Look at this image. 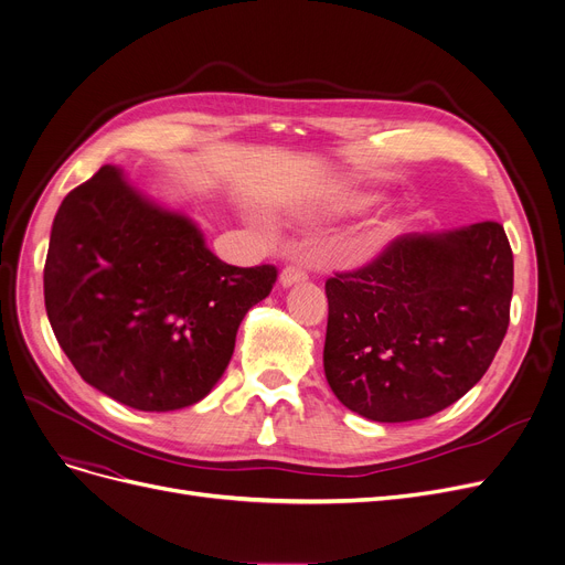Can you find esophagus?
Segmentation results:
<instances>
[{"mask_svg": "<svg viewBox=\"0 0 565 565\" xmlns=\"http://www.w3.org/2000/svg\"><path fill=\"white\" fill-rule=\"evenodd\" d=\"M305 279H307V273H305L302 267H298V265H288V267H284V269H281V275H279V284H281L284 288L296 286V284L305 281Z\"/></svg>", "mask_w": 565, "mask_h": 565, "instance_id": "esophagus-1", "label": "esophagus"}]
</instances>
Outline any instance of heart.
I'll return each mask as SVG.
<instances>
[{
	"instance_id": "obj_1",
	"label": "heart",
	"mask_w": 565,
	"mask_h": 565,
	"mask_svg": "<svg viewBox=\"0 0 565 565\" xmlns=\"http://www.w3.org/2000/svg\"><path fill=\"white\" fill-rule=\"evenodd\" d=\"M370 201H372V195H366V193H351V195H343V199L337 203V207H339V210H360V207H364ZM387 231H390V224H387V222H374V226H372V235H374V237H383Z\"/></svg>"
}]
</instances>
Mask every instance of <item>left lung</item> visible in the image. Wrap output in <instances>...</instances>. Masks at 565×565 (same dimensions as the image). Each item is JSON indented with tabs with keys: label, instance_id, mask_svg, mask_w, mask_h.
Listing matches in <instances>:
<instances>
[{
	"label": "left lung",
	"instance_id": "8db88e82",
	"mask_svg": "<svg viewBox=\"0 0 565 565\" xmlns=\"http://www.w3.org/2000/svg\"><path fill=\"white\" fill-rule=\"evenodd\" d=\"M326 379L374 423L429 418L489 370L510 323L512 249L497 222L406 233L326 281Z\"/></svg>",
	"mask_w": 565,
	"mask_h": 565
}]
</instances>
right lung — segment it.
Listing matches in <instances>:
<instances>
[{"label": "right lung", "mask_w": 565, "mask_h": 565, "mask_svg": "<svg viewBox=\"0 0 565 565\" xmlns=\"http://www.w3.org/2000/svg\"><path fill=\"white\" fill-rule=\"evenodd\" d=\"M275 281V265L218 260L186 214L140 193L108 163L55 214L43 296L85 383L125 406L163 413L210 395L244 313Z\"/></svg>", "instance_id": "add662e5"}]
</instances>
